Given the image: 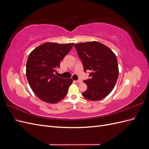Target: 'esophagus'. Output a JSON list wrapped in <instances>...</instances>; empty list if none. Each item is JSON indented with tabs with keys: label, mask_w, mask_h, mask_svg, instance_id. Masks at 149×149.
I'll use <instances>...</instances> for the list:
<instances>
[{
	"label": "esophagus",
	"mask_w": 149,
	"mask_h": 149,
	"mask_svg": "<svg viewBox=\"0 0 149 149\" xmlns=\"http://www.w3.org/2000/svg\"><path fill=\"white\" fill-rule=\"evenodd\" d=\"M76 82L78 83H82V80L81 79H78L76 81Z\"/></svg>",
	"instance_id": "1"
}]
</instances>
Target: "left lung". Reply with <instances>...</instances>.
<instances>
[{"label": "left lung", "instance_id": "8db88e82", "mask_svg": "<svg viewBox=\"0 0 149 149\" xmlns=\"http://www.w3.org/2000/svg\"><path fill=\"white\" fill-rule=\"evenodd\" d=\"M84 70H89L90 78L84 80L86 91L83 96L91 101L106 97L115 86L119 75L118 60L110 48L97 42L74 45Z\"/></svg>", "mask_w": 149, "mask_h": 149}]
</instances>
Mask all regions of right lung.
Listing matches in <instances>:
<instances>
[{"label": "right lung", "instance_id": "obj_1", "mask_svg": "<svg viewBox=\"0 0 149 149\" xmlns=\"http://www.w3.org/2000/svg\"><path fill=\"white\" fill-rule=\"evenodd\" d=\"M73 45L48 42L30 53L26 66V78L33 93L43 101L55 104L66 96L73 79L58 77L55 73Z\"/></svg>", "mask_w": 149, "mask_h": 149}]
</instances>
